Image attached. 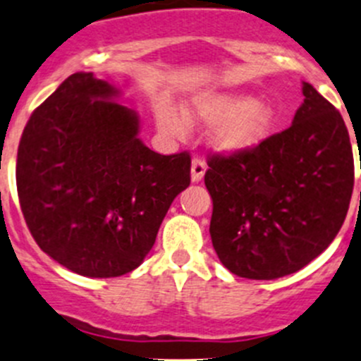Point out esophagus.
<instances>
[{"mask_svg":"<svg viewBox=\"0 0 361 361\" xmlns=\"http://www.w3.org/2000/svg\"><path fill=\"white\" fill-rule=\"evenodd\" d=\"M205 161L200 158H192V163H191V180L192 182H200L203 179V173H205Z\"/></svg>","mask_w":361,"mask_h":361,"instance_id":"1","label":"esophagus"}]
</instances>
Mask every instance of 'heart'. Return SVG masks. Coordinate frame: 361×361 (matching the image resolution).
<instances>
[{
	"instance_id": "heart-1",
	"label": "heart",
	"mask_w": 361,
	"mask_h": 361,
	"mask_svg": "<svg viewBox=\"0 0 361 361\" xmlns=\"http://www.w3.org/2000/svg\"><path fill=\"white\" fill-rule=\"evenodd\" d=\"M185 116L189 119L219 126L212 142L226 154H240L258 147L276 124V110L265 99H251L245 94H210L192 103ZM158 126L172 137L185 133L184 117L173 106L158 109Z\"/></svg>"
}]
</instances>
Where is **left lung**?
Masks as SVG:
<instances>
[{
    "label": "left lung",
    "mask_w": 361,
    "mask_h": 361,
    "mask_svg": "<svg viewBox=\"0 0 361 361\" xmlns=\"http://www.w3.org/2000/svg\"><path fill=\"white\" fill-rule=\"evenodd\" d=\"M302 92L288 130L207 161L212 245L238 277L270 281L303 269L331 244L348 214L355 185L348 128L309 82Z\"/></svg>",
    "instance_id": "1"
}]
</instances>
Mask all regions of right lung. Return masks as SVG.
<instances>
[{
	"mask_svg": "<svg viewBox=\"0 0 361 361\" xmlns=\"http://www.w3.org/2000/svg\"><path fill=\"white\" fill-rule=\"evenodd\" d=\"M117 96L92 73L70 75L31 114L17 151V192L31 235L85 277L137 269L191 182L189 152L145 147L137 112Z\"/></svg>",
	"mask_w": 361,
	"mask_h": 361,
	"instance_id": "1",
	"label": "right lung"
}]
</instances>
